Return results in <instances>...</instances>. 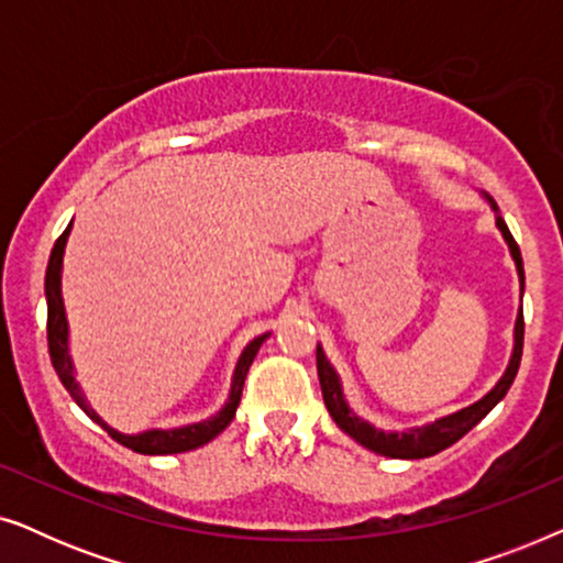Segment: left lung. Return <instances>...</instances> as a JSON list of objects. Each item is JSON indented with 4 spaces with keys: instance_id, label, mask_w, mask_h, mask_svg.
Here are the masks:
<instances>
[{
    "instance_id": "8db88e82",
    "label": "left lung",
    "mask_w": 563,
    "mask_h": 563,
    "mask_svg": "<svg viewBox=\"0 0 563 563\" xmlns=\"http://www.w3.org/2000/svg\"><path fill=\"white\" fill-rule=\"evenodd\" d=\"M489 205H492V210L497 212V205L492 202V199H489ZM497 228L507 241V245H510L515 266H518L520 291H522L526 289V272H522L520 249L499 214H497ZM522 335H526V322H522V310H520L518 320H515L512 356H510V364H507V372L503 374V379H499L495 387H492V391H487V395L479 399V402L468 405V407H464V410H459L453 415H445V418H438L435 422H428V426H422V428H410V430H402V433H395V430H391V433H387V430H379V428H374L372 422L356 418L349 407V402H345L341 379H338L335 368L330 366L325 353H322V349L318 345V376H320V387H322V399H325V407H328L330 418L335 420V426L341 428L343 433H349L353 441L364 445V449L382 453V456H389V459L435 456L438 451L449 449V445L456 443L459 438H464L468 430L476 426V422L487 418V415L492 412V407H495L499 399L507 395V389H510V384L515 382V374H518V368H520Z\"/></svg>"
}]
</instances>
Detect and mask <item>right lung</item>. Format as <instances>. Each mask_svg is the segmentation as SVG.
I'll use <instances>...</instances> for the list:
<instances>
[{"label":"right lung","mask_w":563,"mask_h":563,"mask_svg":"<svg viewBox=\"0 0 563 563\" xmlns=\"http://www.w3.org/2000/svg\"><path fill=\"white\" fill-rule=\"evenodd\" d=\"M68 233H71V222H68V228L60 233L56 245H53L48 268H45V302H48V351H51L53 368H56L60 384H64V387L68 389V395L74 397V402L79 405L81 410L97 422V426H102L107 433L114 438V441L128 445V449H133L135 453H145V456H166V453H184V451L199 449V445L210 443L212 438L220 435L222 430L230 426V420L235 418L238 405H241L245 374H249L253 358H256L261 343L266 341L268 333L253 338V341L243 349L241 358H238V364H235L228 402L222 405V410L218 415H212V418H207L202 422H191V426H184V428H172V430L153 428V430H143V433H135V435L118 433V430L107 426V422L99 418L95 410H91L87 397H84V391L79 387V382L74 379V361H71V356H68V320H66V310H64V297H60V268H64V251H66Z\"/></svg>","instance_id":"1"}]
</instances>
